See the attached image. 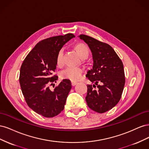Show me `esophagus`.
Returning a JSON list of instances; mask_svg holds the SVG:
<instances>
[{"instance_id":"esophagus-1","label":"esophagus","mask_w":149,"mask_h":149,"mask_svg":"<svg viewBox=\"0 0 149 149\" xmlns=\"http://www.w3.org/2000/svg\"><path fill=\"white\" fill-rule=\"evenodd\" d=\"M78 84V83L77 82H75V81H71V84H72V86H75V85H76Z\"/></svg>"}]
</instances>
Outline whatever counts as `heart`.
Masks as SVG:
<instances>
[{
    "label": "heart",
    "mask_w": 149,
    "mask_h": 149,
    "mask_svg": "<svg viewBox=\"0 0 149 149\" xmlns=\"http://www.w3.org/2000/svg\"><path fill=\"white\" fill-rule=\"evenodd\" d=\"M75 49L81 59L85 60L88 58L89 52L86 45L83 43H79L75 45ZM63 54L64 48H62L58 51L56 56V64L58 66H61L63 63ZM83 72V70L80 68L68 66L61 71L60 76L63 79L78 81L81 78Z\"/></svg>",
    "instance_id": "obj_1"
}]
</instances>
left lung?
<instances>
[{
	"mask_svg": "<svg viewBox=\"0 0 149 149\" xmlns=\"http://www.w3.org/2000/svg\"><path fill=\"white\" fill-rule=\"evenodd\" d=\"M81 40L88 44L93 55V65L86 77L94 83L87 85L86 96L88 107L98 113H104L113 108L121 97L125 84L123 63L109 45L89 36L80 35ZM100 83V85H97Z\"/></svg>",
	"mask_w": 149,
	"mask_h": 149,
	"instance_id": "8db88e82",
	"label": "left lung"
}]
</instances>
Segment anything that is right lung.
<instances>
[{
  "mask_svg": "<svg viewBox=\"0 0 149 149\" xmlns=\"http://www.w3.org/2000/svg\"><path fill=\"white\" fill-rule=\"evenodd\" d=\"M74 37L68 33L42 40L31 49L21 66L19 81L25 100L31 109L45 118L55 117L64 109L72 87L71 81L63 79L53 90L49 88V84L56 83L58 78L52 75L56 68L58 51Z\"/></svg>",
  "mask_w": 149,
  "mask_h": 149,
  "instance_id": "right-lung-1",
  "label": "right lung"
}]
</instances>
